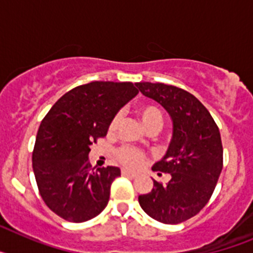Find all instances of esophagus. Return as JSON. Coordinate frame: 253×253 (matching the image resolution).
<instances>
[{
  "mask_svg": "<svg viewBox=\"0 0 253 253\" xmlns=\"http://www.w3.org/2000/svg\"><path fill=\"white\" fill-rule=\"evenodd\" d=\"M122 175L123 176H129V177H135V176H137V172L130 171V169H122Z\"/></svg>",
  "mask_w": 253,
  "mask_h": 253,
  "instance_id": "1",
  "label": "esophagus"
}]
</instances>
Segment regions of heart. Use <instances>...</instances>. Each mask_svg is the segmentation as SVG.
<instances>
[{"instance_id": "heart-1", "label": "heart", "mask_w": 253, "mask_h": 253, "mask_svg": "<svg viewBox=\"0 0 253 253\" xmlns=\"http://www.w3.org/2000/svg\"><path fill=\"white\" fill-rule=\"evenodd\" d=\"M137 113L139 115L140 120H142L143 125H144V128L148 129L151 126H157V128L161 129V126L163 124V115L157 106L149 104L140 105L138 107ZM119 122L120 115L119 114H115L111 118L110 123H109V131L115 130L118 128ZM116 158L124 166L137 169V167L142 166L146 157H144V153L142 151H139V149L130 146H123L116 151Z\"/></svg>"}]
</instances>
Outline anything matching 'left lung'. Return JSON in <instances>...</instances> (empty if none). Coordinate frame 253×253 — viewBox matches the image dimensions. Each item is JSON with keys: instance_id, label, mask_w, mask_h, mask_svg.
<instances>
[{"instance_id": "left-lung-1", "label": "left lung", "mask_w": 253, "mask_h": 253, "mask_svg": "<svg viewBox=\"0 0 253 253\" xmlns=\"http://www.w3.org/2000/svg\"><path fill=\"white\" fill-rule=\"evenodd\" d=\"M135 86L162 105L173 124L169 149L153 166L154 171L169 173L171 178L167 184L153 180V189L138 200L151 218L178 224L196 215L215 189L223 169L219 128L207 107L187 91L151 82H138Z\"/></svg>"}]
</instances>
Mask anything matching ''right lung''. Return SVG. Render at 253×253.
Returning <instances> with one entry per match:
<instances>
[{"instance_id": "obj_1", "label": "right lung", "mask_w": 253, "mask_h": 253, "mask_svg": "<svg viewBox=\"0 0 253 253\" xmlns=\"http://www.w3.org/2000/svg\"><path fill=\"white\" fill-rule=\"evenodd\" d=\"M138 90L131 82L95 81L64 93L40 123L33 169L46 207L68 222L99 215L109 203L118 167L95 169L90 146L104 138L111 118Z\"/></svg>"}]
</instances>
